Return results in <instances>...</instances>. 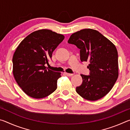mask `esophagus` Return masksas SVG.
Wrapping results in <instances>:
<instances>
[{
  "mask_svg": "<svg viewBox=\"0 0 130 130\" xmlns=\"http://www.w3.org/2000/svg\"><path fill=\"white\" fill-rule=\"evenodd\" d=\"M64 74H65L66 76H73V74H71V73H64Z\"/></svg>",
  "mask_w": 130,
  "mask_h": 130,
  "instance_id": "34e87169",
  "label": "esophagus"
}]
</instances>
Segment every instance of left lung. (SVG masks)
<instances>
[{
	"label": "left lung",
	"instance_id": "1",
	"mask_svg": "<svg viewBox=\"0 0 130 130\" xmlns=\"http://www.w3.org/2000/svg\"><path fill=\"white\" fill-rule=\"evenodd\" d=\"M68 42L80 49V60L88 61L89 75L81 74L83 83L76 92L85 99L95 101L112 88L118 77L115 46L98 31L85 28L71 35Z\"/></svg>",
	"mask_w": 130,
	"mask_h": 130
}]
</instances>
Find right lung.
Listing matches in <instances>:
<instances>
[{"mask_svg": "<svg viewBox=\"0 0 130 130\" xmlns=\"http://www.w3.org/2000/svg\"><path fill=\"white\" fill-rule=\"evenodd\" d=\"M64 38L52 30H39L28 35L17 47L12 58L13 74L28 96L41 99L56 90L61 73L47 69L45 65Z\"/></svg>", "mask_w": 130, "mask_h": 130, "instance_id": "1", "label": "right lung"}]
</instances>
